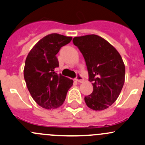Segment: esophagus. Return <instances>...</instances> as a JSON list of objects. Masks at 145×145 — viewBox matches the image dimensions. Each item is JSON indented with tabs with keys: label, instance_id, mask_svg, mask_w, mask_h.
<instances>
[{
	"label": "esophagus",
	"instance_id": "obj_1",
	"mask_svg": "<svg viewBox=\"0 0 145 145\" xmlns=\"http://www.w3.org/2000/svg\"><path fill=\"white\" fill-rule=\"evenodd\" d=\"M76 80L78 83H82L83 81V77L80 74H78L76 78Z\"/></svg>",
	"mask_w": 145,
	"mask_h": 145
}]
</instances>
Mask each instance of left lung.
<instances>
[{
  "instance_id": "8db88e82",
  "label": "left lung",
  "mask_w": 145,
  "mask_h": 145,
  "mask_svg": "<svg viewBox=\"0 0 145 145\" xmlns=\"http://www.w3.org/2000/svg\"><path fill=\"white\" fill-rule=\"evenodd\" d=\"M73 43L83 54L93 92L85 97L89 108L103 110L118 98L125 80V66L118 51L96 35L76 37Z\"/></svg>"
}]
</instances>
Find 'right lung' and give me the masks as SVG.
Returning <instances> with one entry per match:
<instances>
[{"instance_id":"obj_1","label":"right lung","mask_w":145,"mask_h":145,"mask_svg":"<svg viewBox=\"0 0 145 145\" xmlns=\"http://www.w3.org/2000/svg\"><path fill=\"white\" fill-rule=\"evenodd\" d=\"M72 37L57 33L46 35L28 53L24 75L33 99L41 107L54 109L62 106L73 81L55 71L59 67L56 54Z\"/></svg>"}]
</instances>
